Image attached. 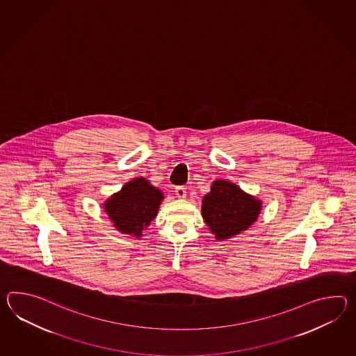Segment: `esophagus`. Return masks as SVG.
Instances as JSON below:
<instances>
[{
  "label": "esophagus",
  "instance_id": "obj_1",
  "mask_svg": "<svg viewBox=\"0 0 356 356\" xmlns=\"http://www.w3.org/2000/svg\"><path fill=\"white\" fill-rule=\"evenodd\" d=\"M175 193H176L177 197H180V199L186 197V189H185L184 186H177V188L175 189Z\"/></svg>",
  "mask_w": 356,
  "mask_h": 356
}]
</instances>
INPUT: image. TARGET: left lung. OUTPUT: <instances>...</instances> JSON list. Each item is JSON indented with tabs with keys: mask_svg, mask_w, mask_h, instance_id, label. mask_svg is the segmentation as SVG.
I'll use <instances>...</instances> for the list:
<instances>
[{
	"mask_svg": "<svg viewBox=\"0 0 356 356\" xmlns=\"http://www.w3.org/2000/svg\"><path fill=\"white\" fill-rule=\"evenodd\" d=\"M261 200L235 182L216 180L202 200L203 220L216 240L225 241L240 235L258 220Z\"/></svg>",
	"mask_w": 356,
	"mask_h": 356,
	"instance_id": "1",
	"label": "left lung"
}]
</instances>
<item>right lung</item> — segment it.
Instances as JSON below:
<instances>
[{"label": "right lung", "instance_id": "add662e5", "mask_svg": "<svg viewBox=\"0 0 356 356\" xmlns=\"http://www.w3.org/2000/svg\"><path fill=\"white\" fill-rule=\"evenodd\" d=\"M163 193L145 177H135L103 203L113 227L121 234L142 237L159 213Z\"/></svg>", "mask_w": 356, "mask_h": 356}]
</instances>
